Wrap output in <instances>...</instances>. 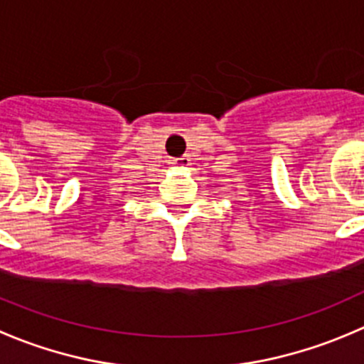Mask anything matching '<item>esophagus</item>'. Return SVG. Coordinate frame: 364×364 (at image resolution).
I'll list each match as a JSON object with an SVG mask.
<instances>
[{"label": "esophagus", "mask_w": 364, "mask_h": 364, "mask_svg": "<svg viewBox=\"0 0 364 364\" xmlns=\"http://www.w3.org/2000/svg\"><path fill=\"white\" fill-rule=\"evenodd\" d=\"M171 164L175 166V168H188L189 157H188V155H182V157H178V159H173Z\"/></svg>", "instance_id": "34e87169"}]
</instances>
